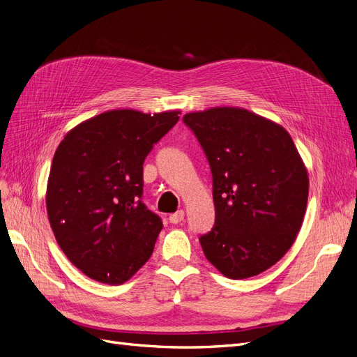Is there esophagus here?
Returning a JSON list of instances; mask_svg holds the SVG:
<instances>
[{
	"label": "esophagus",
	"instance_id": "obj_1",
	"mask_svg": "<svg viewBox=\"0 0 357 357\" xmlns=\"http://www.w3.org/2000/svg\"><path fill=\"white\" fill-rule=\"evenodd\" d=\"M183 220H185V211H183V210H178L177 213H174V214H171V215H169V222H171V223H174V225L181 223Z\"/></svg>",
	"mask_w": 357,
	"mask_h": 357
}]
</instances>
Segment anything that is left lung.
Wrapping results in <instances>:
<instances>
[{
	"instance_id": "left-lung-1",
	"label": "left lung",
	"mask_w": 357,
	"mask_h": 357,
	"mask_svg": "<svg viewBox=\"0 0 357 357\" xmlns=\"http://www.w3.org/2000/svg\"><path fill=\"white\" fill-rule=\"evenodd\" d=\"M213 174L215 222L199 243L225 277L261 274L282 259L301 231L308 172L294 139L269 119L240 107L183 117Z\"/></svg>"
}]
</instances>
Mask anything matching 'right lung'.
<instances>
[{"label":"right lung","instance_id":"add662e5","mask_svg":"<svg viewBox=\"0 0 357 357\" xmlns=\"http://www.w3.org/2000/svg\"><path fill=\"white\" fill-rule=\"evenodd\" d=\"M180 113L109 110L59 143L46 189L49 223L68 261L95 282L123 284L152 256L162 222L139 199L143 164Z\"/></svg>","mask_w":357,"mask_h":357}]
</instances>
